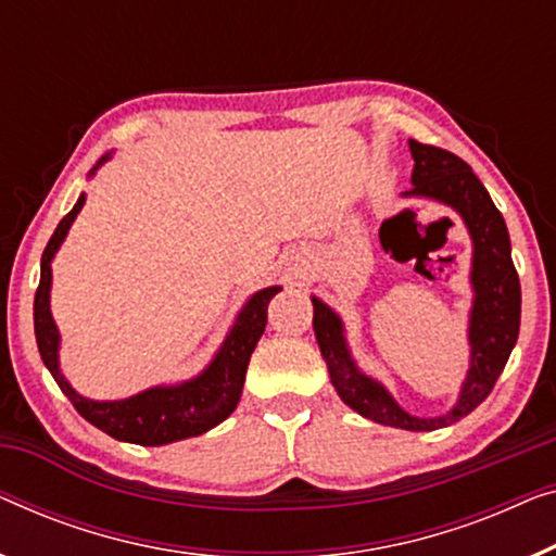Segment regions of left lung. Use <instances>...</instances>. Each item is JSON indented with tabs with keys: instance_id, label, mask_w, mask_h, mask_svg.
I'll use <instances>...</instances> for the list:
<instances>
[{
	"instance_id": "1",
	"label": "left lung",
	"mask_w": 556,
	"mask_h": 556,
	"mask_svg": "<svg viewBox=\"0 0 556 556\" xmlns=\"http://www.w3.org/2000/svg\"><path fill=\"white\" fill-rule=\"evenodd\" d=\"M408 148L414 157V188L404 195L431 198L454 207L469 228L473 243V305L469 316L471 366L456 406L446 416L437 418H418L404 412L381 383L358 371L356 361L351 358L349 345H345L343 320L316 295L311 298L313 331H316V341L320 345V356L326 358L333 389L343 399V404H349L361 416L371 418L376 424L393 426V429L433 431L469 416L492 393L519 338L521 286L517 268L511 263L509 230L471 167L454 152L433 148V144L408 140Z\"/></svg>"
}]
</instances>
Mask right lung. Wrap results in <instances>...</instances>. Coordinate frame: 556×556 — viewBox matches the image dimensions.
I'll return each mask as SVG.
<instances>
[{
    "label": "right lung",
    "mask_w": 556,
    "mask_h": 556,
    "mask_svg": "<svg viewBox=\"0 0 556 556\" xmlns=\"http://www.w3.org/2000/svg\"><path fill=\"white\" fill-rule=\"evenodd\" d=\"M104 160H110V155H104L90 175H94ZM83 205L85 195H79L75 207L60 220L42 253V273H39V288L35 295V336L45 366L50 368L52 378L58 381L64 396L72 401V406L77 408V414L117 441L163 446L211 431L213 426H218L236 412L240 393H243L248 361H251V353L265 331L268 303L280 291V286L263 288V291L248 298L211 366L190 381L178 386H155V389L135 393V396L123 401H92L79 396L60 371V331L50 311V288L52 258L60 251L62 240L67 238L70 225L75 223Z\"/></svg>",
    "instance_id": "right-lung-1"
}]
</instances>
